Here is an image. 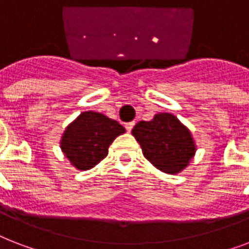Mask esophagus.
<instances>
[{"instance_id": "34e87169", "label": "esophagus", "mask_w": 249, "mask_h": 249, "mask_svg": "<svg viewBox=\"0 0 249 249\" xmlns=\"http://www.w3.org/2000/svg\"><path fill=\"white\" fill-rule=\"evenodd\" d=\"M134 125H136V123H134V121L126 123V124H125V129H126L128 132H132V129H133V126H134Z\"/></svg>"}]
</instances>
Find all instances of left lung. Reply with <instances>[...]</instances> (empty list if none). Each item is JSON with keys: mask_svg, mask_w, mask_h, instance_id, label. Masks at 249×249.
Here are the masks:
<instances>
[{"mask_svg": "<svg viewBox=\"0 0 249 249\" xmlns=\"http://www.w3.org/2000/svg\"><path fill=\"white\" fill-rule=\"evenodd\" d=\"M132 134L144 158L164 173H181L196 151L190 130L172 113H158L151 121H140Z\"/></svg>", "mask_w": 249, "mask_h": 249, "instance_id": "left-lung-1", "label": "left lung"}]
</instances>
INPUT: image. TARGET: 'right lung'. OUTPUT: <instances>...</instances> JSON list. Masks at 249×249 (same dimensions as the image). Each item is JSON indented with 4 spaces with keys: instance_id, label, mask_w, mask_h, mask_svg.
<instances>
[{
    "instance_id": "1",
    "label": "right lung",
    "mask_w": 249,
    "mask_h": 249,
    "mask_svg": "<svg viewBox=\"0 0 249 249\" xmlns=\"http://www.w3.org/2000/svg\"><path fill=\"white\" fill-rule=\"evenodd\" d=\"M125 128L101 112H81L64 130L60 148L79 170L91 169L108 154L109 144Z\"/></svg>"
}]
</instances>
